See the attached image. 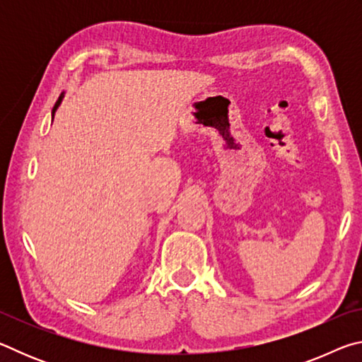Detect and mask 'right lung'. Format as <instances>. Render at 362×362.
<instances>
[{
    "mask_svg": "<svg viewBox=\"0 0 362 362\" xmlns=\"http://www.w3.org/2000/svg\"><path fill=\"white\" fill-rule=\"evenodd\" d=\"M64 97H65V93H62L59 95V99H57V102H56V105H54V108H52V118H54V115H56V112H57V108L60 107V103H62V100H64Z\"/></svg>",
    "mask_w": 362,
    "mask_h": 362,
    "instance_id": "1",
    "label": "right lung"
}]
</instances>
